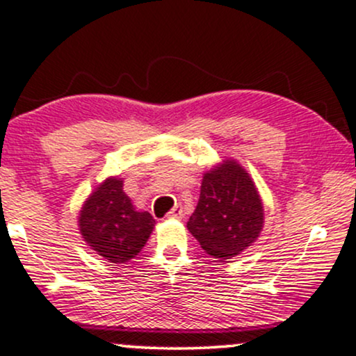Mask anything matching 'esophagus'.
<instances>
[{
    "label": "esophagus",
    "instance_id": "34e87169",
    "mask_svg": "<svg viewBox=\"0 0 356 356\" xmlns=\"http://www.w3.org/2000/svg\"><path fill=\"white\" fill-rule=\"evenodd\" d=\"M182 216H184V211H182V208L179 204L174 206V208L169 211V214H167V218H174V220H181Z\"/></svg>",
    "mask_w": 356,
    "mask_h": 356
}]
</instances>
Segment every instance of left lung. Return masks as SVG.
<instances>
[{
    "label": "left lung",
    "instance_id": "8db88e82",
    "mask_svg": "<svg viewBox=\"0 0 356 356\" xmlns=\"http://www.w3.org/2000/svg\"><path fill=\"white\" fill-rule=\"evenodd\" d=\"M264 228V206L247 170L235 160L206 172L187 229L202 250L229 260L247 250Z\"/></svg>",
    "mask_w": 356,
    "mask_h": 356
}]
</instances>
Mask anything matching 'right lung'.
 Instances as JSON below:
<instances>
[{
	"instance_id": "right-lung-1",
	"label": "right lung",
	"mask_w": 356,
	"mask_h": 356,
	"mask_svg": "<svg viewBox=\"0 0 356 356\" xmlns=\"http://www.w3.org/2000/svg\"><path fill=\"white\" fill-rule=\"evenodd\" d=\"M155 220L147 211H136L123 193V181L106 179L84 202L79 229L97 255L124 264L145 247Z\"/></svg>"
}]
</instances>
